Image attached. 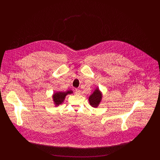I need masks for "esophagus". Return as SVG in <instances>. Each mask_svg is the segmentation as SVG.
I'll return each instance as SVG.
<instances>
[{"label":"esophagus","mask_w":160,"mask_h":160,"mask_svg":"<svg viewBox=\"0 0 160 160\" xmlns=\"http://www.w3.org/2000/svg\"><path fill=\"white\" fill-rule=\"evenodd\" d=\"M75 94H80V90H79L78 88H76L75 89Z\"/></svg>","instance_id":"obj_1"}]
</instances>
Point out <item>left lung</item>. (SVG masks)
Masks as SVG:
<instances>
[{
	"mask_svg": "<svg viewBox=\"0 0 160 160\" xmlns=\"http://www.w3.org/2000/svg\"><path fill=\"white\" fill-rule=\"evenodd\" d=\"M101 99H102V94L99 91V90L97 88L93 92V94L91 96H90L88 98V101L90 106L96 108L99 106L101 101Z\"/></svg>",
	"mask_w": 160,
	"mask_h": 160,
	"instance_id": "8db88e82",
	"label": "left lung"
}]
</instances>
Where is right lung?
Masks as SVG:
<instances>
[{
    "instance_id": "add662e5",
    "label": "right lung",
    "mask_w": 160,
    "mask_h": 160,
    "mask_svg": "<svg viewBox=\"0 0 160 160\" xmlns=\"http://www.w3.org/2000/svg\"><path fill=\"white\" fill-rule=\"evenodd\" d=\"M72 92H73V91L69 90V91H67V92H58L55 93L52 97H53V101H54L56 106H59V104H62V102L64 101V100L65 99L66 96L68 95V94H72Z\"/></svg>"
}]
</instances>
